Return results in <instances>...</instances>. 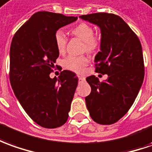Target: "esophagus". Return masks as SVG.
<instances>
[{
  "mask_svg": "<svg viewBox=\"0 0 152 152\" xmlns=\"http://www.w3.org/2000/svg\"><path fill=\"white\" fill-rule=\"evenodd\" d=\"M78 79H79V81H80V82H83V81H85V78H84V77H83V76H78Z\"/></svg>",
  "mask_w": 152,
  "mask_h": 152,
  "instance_id": "1",
  "label": "esophagus"
}]
</instances>
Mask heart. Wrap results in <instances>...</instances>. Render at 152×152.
Returning a JSON list of instances; mask_svg holds the SVG:
<instances>
[{
	"instance_id": "heart-1",
	"label": "heart",
	"mask_w": 152,
	"mask_h": 152,
	"mask_svg": "<svg viewBox=\"0 0 152 152\" xmlns=\"http://www.w3.org/2000/svg\"><path fill=\"white\" fill-rule=\"evenodd\" d=\"M72 34L84 43V49L88 52H93L99 45V39L94 34V28L87 23H81L72 30ZM54 43L59 53L65 51L67 37L62 30H57L54 34ZM88 63V58L84 55H70L64 60L66 69L76 73L83 72Z\"/></svg>"
}]
</instances>
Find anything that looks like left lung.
Wrapping results in <instances>:
<instances>
[{
	"mask_svg": "<svg viewBox=\"0 0 152 152\" xmlns=\"http://www.w3.org/2000/svg\"><path fill=\"white\" fill-rule=\"evenodd\" d=\"M100 28V51L95 56L96 72L107 74L100 82L94 75L86 78L91 93L85 98L94 122L102 125L117 122L128 112L144 79L141 42L120 16L94 13L79 16Z\"/></svg>",
	"mask_w": 152,
	"mask_h": 152,
	"instance_id": "1",
	"label": "left lung"
}]
</instances>
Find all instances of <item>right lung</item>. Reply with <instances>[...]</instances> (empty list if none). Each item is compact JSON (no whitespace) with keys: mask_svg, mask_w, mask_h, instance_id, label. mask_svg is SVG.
Here are the masks:
<instances>
[{"mask_svg":"<svg viewBox=\"0 0 152 152\" xmlns=\"http://www.w3.org/2000/svg\"><path fill=\"white\" fill-rule=\"evenodd\" d=\"M78 17L39 11L23 25L12 39L10 50V81L19 102L34 122L45 128L64 125L78 85L74 72L64 70L51 78L59 55L55 32Z\"/></svg>","mask_w":152,"mask_h":152,"instance_id":"1","label":"right lung"}]
</instances>
